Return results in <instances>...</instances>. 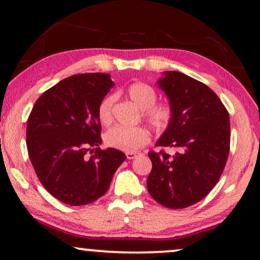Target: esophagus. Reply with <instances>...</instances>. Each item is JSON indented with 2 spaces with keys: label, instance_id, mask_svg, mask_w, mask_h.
<instances>
[{
  "label": "esophagus",
  "instance_id": "obj_1",
  "mask_svg": "<svg viewBox=\"0 0 260 260\" xmlns=\"http://www.w3.org/2000/svg\"><path fill=\"white\" fill-rule=\"evenodd\" d=\"M139 156V152H126V157L127 159H134Z\"/></svg>",
  "mask_w": 260,
  "mask_h": 260
}]
</instances>
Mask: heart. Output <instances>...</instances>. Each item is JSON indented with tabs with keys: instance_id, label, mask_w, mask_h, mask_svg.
Here are the masks:
<instances>
[{
	"instance_id": "obj_1",
	"label": "heart",
	"mask_w": 260,
	"mask_h": 260,
	"mask_svg": "<svg viewBox=\"0 0 260 260\" xmlns=\"http://www.w3.org/2000/svg\"><path fill=\"white\" fill-rule=\"evenodd\" d=\"M129 100L140 110L142 117L156 132H162L169 127L172 119V110L166 104L155 105L157 101L156 91L147 83L135 82L126 89ZM116 95L105 98L99 108V119L103 125H109L113 119V107ZM150 140V134L144 127L114 126L104 135L107 146L118 150L135 152Z\"/></svg>"
}]
</instances>
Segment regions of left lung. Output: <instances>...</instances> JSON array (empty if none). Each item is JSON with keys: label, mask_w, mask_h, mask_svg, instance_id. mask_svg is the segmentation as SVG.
I'll return each mask as SVG.
<instances>
[{"label": "left lung", "mask_w": 260, "mask_h": 260, "mask_svg": "<svg viewBox=\"0 0 260 260\" xmlns=\"http://www.w3.org/2000/svg\"><path fill=\"white\" fill-rule=\"evenodd\" d=\"M169 99L172 119L156 142L177 148L173 157L150 151L147 179L151 197L169 209L203 200L217 184L230 153V114L212 89L187 74L166 71L157 81Z\"/></svg>", "instance_id": "1"}]
</instances>
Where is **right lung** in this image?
I'll return each mask as SVG.
<instances>
[{
  "instance_id": "add662e5",
  "label": "right lung",
  "mask_w": 260,
  "mask_h": 260,
  "mask_svg": "<svg viewBox=\"0 0 260 260\" xmlns=\"http://www.w3.org/2000/svg\"><path fill=\"white\" fill-rule=\"evenodd\" d=\"M113 86L107 73L76 74L45 91L30 111L26 129L30 162L42 186L65 204L85 205L102 197L126 159L117 149L99 148V108ZM90 147L95 153L87 157Z\"/></svg>"
}]
</instances>
